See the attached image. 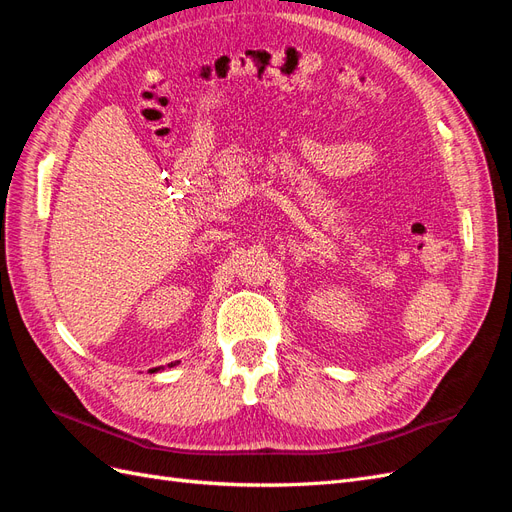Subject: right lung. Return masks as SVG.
<instances>
[{
    "mask_svg": "<svg viewBox=\"0 0 512 512\" xmlns=\"http://www.w3.org/2000/svg\"><path fill=\"white\" fill-rule=\"evenodd\" d=\"M177 363H179V361H177ZM177 363H168V367H175ZM160 369H164V367H153V369H149V371L153 374V371H160Z\"/></svg>",
    "mask_w": 512,
    "mask_h": 512,
    "instance_id": "add662e5",
    "label": "right lung"
}]
</instances>
